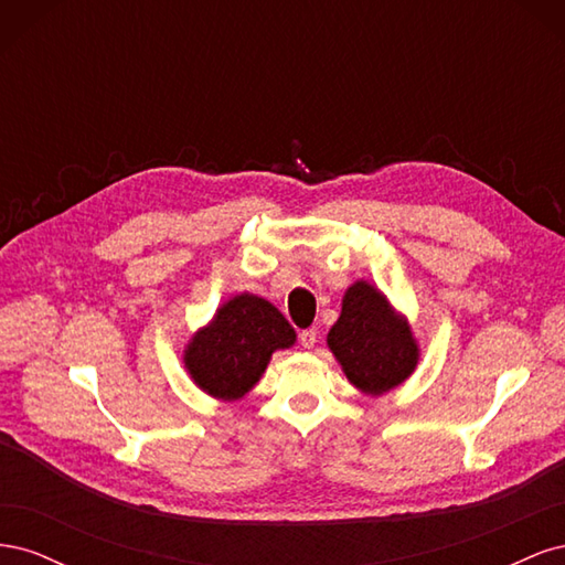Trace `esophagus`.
Instances as JSON below:
<instances>
[{"label":"esophagus","instance_id":"34e87169","mask_svg":"<svg viewBox=\"0 0 565 565\" xmlns=\"http://www.w3.org/2000/svg\"><path fill=\"white\" fill-rule=\"evenodd\" d=\"M316 339H318V330H316V328H309V330H301V332H299V344H301L303 349H313Z\"/></svg>","mask_w":565,"mask_h":565}]
</instances>
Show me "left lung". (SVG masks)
Wrapping results in <instances>:
<instances>
[{
    "instance_id": "left-lung-1",
    "label": "left lung",
    "mask_w": 565,
    "mask_h": 565,
    "mask_svg": "<svg viewBox=\"0 0 565 565\" xmlns=\"http://www.w3.org/2000/svg\"><path fill=\"white\" fill-rule=\"evenodd\" d=\"M328 347L353 386L380 396L413 374L419 349L407 322L391 309L370 282L351 285L341 316L328 334Z\"/></svg>"
}]
</instances>
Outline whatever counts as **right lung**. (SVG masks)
<instances>
[{
	"label": "right lung",
	"instance_id": "1",
	"mask_svg": "<svg viewBox=\"0 0 565 565\" xmlns=\"http://www.w3.org/2000/svg\"><path fill=\"white\" fill-rule=\"evenodd\" d=\"M292 324L270 301L237 295L216 311L185 349L193 382L221 401H237L259 382L273 351L295 344Z\"/></svg>",
	"mask_w": 565,
	"mask_h": 565
}]
</instances>
